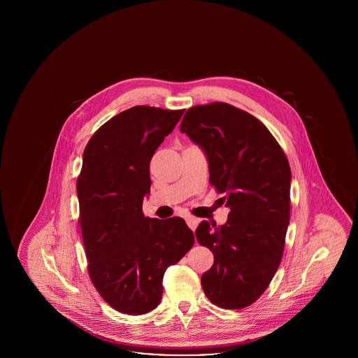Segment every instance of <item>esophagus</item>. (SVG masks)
Returning a JSON list of instances; mask_svg holds the SVG:
<instances>
[{
	"label": "esophagus",
	"mask_w": 358,
	"mask_h": 358,
	"mask_svg": "<svg viewBox=\"0 0 358 358\" xmlns=\"http://www.w3.org/2000/svg\"><path fill=\"white\" fill-rule=\"evenodd\" d=\"M187 227L192 229V231H194L196 229V227H197V224H199V219L197 217H193V216H187Z\"/></svg>",
	"instance_id": "obj_1"
}]
</instances>
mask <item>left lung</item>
<instances>
[{"label":"left lung","mask_w":358,"mask_h":358,"mask_svg":"<svg viewBox=\"0 0 358 358\" xmlns=\"http://www.w3.org/2000/svg\"><path fill=\"white\" fill-rule=\"evenodd\" d=\"M185 133L205 152L209 182L225 194L228 220L196 229L199 244L213 252L201 286L216 306H250L268 287L285 248L289 222V161L268 129L228 103L190 107L181 120Z\"/></svg>","instance_id":"8db88e82"}]
</instances>
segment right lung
<instances>
[{
    "instance_id": "obj_1",
    "label": "right lung",
    "mask_w": 358,
    "mask_h": 358,
    "mask_svg": "<svg viewBox=\"0 0 358 358\" xmlns=\"http://www.w3.org/2000/svg\"><path fill=\"white\" fill-rule=\"evenodd\" d=\"M182 114L131 107L101 126L83 153L76 190L88 275L103 299L123 314L158 306L166 268L194 244L184 219L158 220L142 212L150 159Z\"/></svg>"
}]
</instances>
